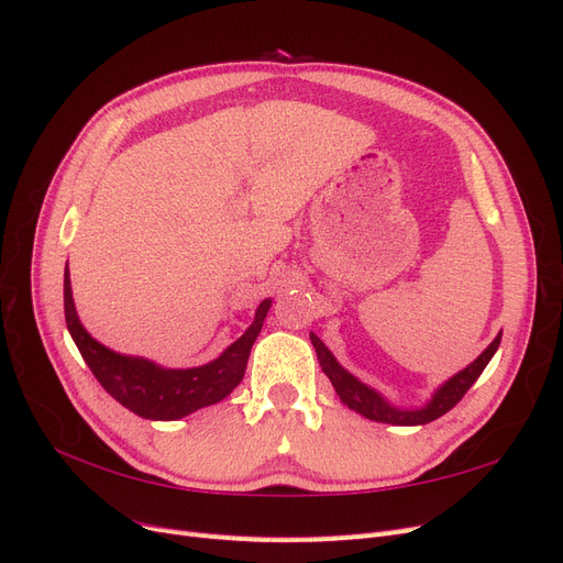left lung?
<instances>
[{
	"instance_id": "left-lung-1",
	"label": "left lung",
	"mask_w": 563,
	"mask_h": 563,
	"mask_svg": "<svg viewBox=\"0 0 563 563\" xmlns=\"http://www.w3.org/2000/svg\"><path fill=\"white\" fill-rule=\"evenodd\" d=\"M310 338H312V345L319 356V366L333 383L338 397L343 399V404H347L352 411L362 413L368 420L389 422V424H424V422H432V420L444 416L446 411H451V408L465 397V391L476 383V378L482 376V371L486 368L490 356L496 354V350L500 345V333H498V338L493 340V343L479 356H476V360L465 371L455 373L449 383H444L437 389V395L432 397V401L428 406L416 408V411H401V408L389 406L378 395V391H373L371 387H366L364 383L350 376V373L333 360V354L327 350V345H323L317 335H310Z\"/></svg>"
}]
</instances>
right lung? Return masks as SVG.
<instances>
[{
	"mask_svg": "<svg viewBox=\"0 0 563 563\" xmlns=\"http://www.w3.org/2000/svg\"><path fill=\"white\" fill-rule=\"evenodd\" d=\"M65 323L84 362L91 368L96 380L106 387L110 397L126 406L129 411L150 420H178L197 408L218 404L242 383L251 347L258 338L272 300H263L255 310V319L246 333L232 343L216 362L199 368H162L147 360L124 356L100 345L77 319L70 272L65 265Z\"/></svg>",
	"mask_w": 563,
	"mask_h": 563,
	"instance_id": "right-lung-1",
	"label": "right lung"
}]
</instances>
